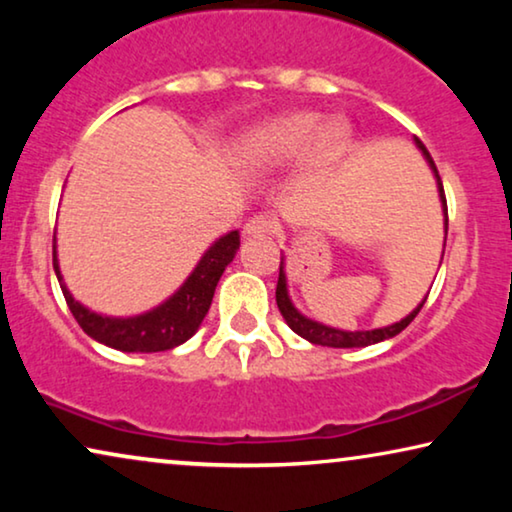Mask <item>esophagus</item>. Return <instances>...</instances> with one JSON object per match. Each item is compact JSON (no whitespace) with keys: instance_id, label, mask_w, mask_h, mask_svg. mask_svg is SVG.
Listing matches in <instances>:
<instances>
[{"instance_id":"esophagus-1","label":"esophagus","mask_w":512,"mask_h":512,"mask_svg":"<svg viewBox=\"0 0 512 512\" xmlns=\"http://www.w3.org/2000/svg\"><path fill=\"white\" fill-rule=\"evenodd\" d=\"M275 230H277V221H272L270 216L258 214L254 219L247 221V226H244L242 233L247 237H263V235H272Z\"/></svg>"}]
</instances>
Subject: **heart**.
I'll return each instance as SVG.
<instances>
[{"label":"heart","mask_w":512,"mask_h":512,"mask_svg":"<svg viewBox=\"0 0 512 512\" xmlns=\"http://www.w3.org/2000/svg\"><path fill=\"white\" fill-rule=\"evenodd\" d=\"M352 142L347 123L333 121L317 111H293L270 118L244 132L235 146V163L244 172H270L310 151V165L317 170L338 163Z\"/></svg>","instance_id":"obj_1"}]
</instances>
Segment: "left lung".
I'll use <instances>...</instances> for the list:
<instances>
[{"instance_id":"obj_1","label":"left lung","mask_w":512,"mask_h":512,"mask_svg":"<svg viewBox=\"0 0 512 512\" xmlns=\"http://www.w3.org/2000/svg\"><path fill=\"white\" fill-rule=\"evenodd\" d=\"M417 146L422 149V153L429 160L433 174H436L438 179V191H440V200H443V212L447 214V200H445V191H443V181H440V174H438V167L433 163L431 153L426 151V146L419 142L417 139ZM445 228H447V221H445ZM275 298H277V307L279 312H282V317L286 319V324L293 333H298L300 338L310 340L312 345H324V347H368V345H375V342H382V340H389L394 338L403 331L405 326L410 324L412 319L417 317L419 310H422L426 300L417 305V310H412L408 317L396 321V324L391 326H384V328H375V331H338V328H331V326H324V324H317V321L307 319L300 314L296 307L291 305L289 300V291H286V275H284V258L282 263H279V279H277V291H275Z\"/></svg>"}]
</instances>
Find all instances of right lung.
I'll return each instance as SVG.
<instances>
[{"label": "right lung", "mask_w": 512, "mask_h": 512, "mask_svg": "<svg viewBox=\"0 0 512 512\" xmlns=\"http://www.w3.org/2000/svg\"><path fill=\"white\" fill-rule=\"evenodd\" d=\"M237 249H240V233L233 230V233L223 235L221 240H216L207 249V254L200 258L198 268L191 272V277L167 303L130 319L102 317V314L90 312L81 303H76L67 286L62 284L58 258H55V240L53 268L69 310H72L74 319L79 321V326L90 338L107 347L121 349V352H167V349L181 345L198 331L209 305H212L216 284H219L226 265L235 258Z\"/></svg>", "instance_id": "right-lung-1"}]
</instances>
